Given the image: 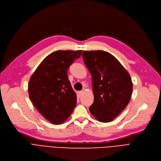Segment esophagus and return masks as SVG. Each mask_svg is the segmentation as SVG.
<instances>
[{"instance_id":"obj_1","label":"esophagus","mask_w":161,"mask_h":161,"mask_svg":"<svg viewBox=\"0 0 161 161\" xmlns=\"http://www.w3.org/2000/svg\"><path fill=\"white\" fill-rule=\"evenodd\" d=\"M83 93H84V91H83V90L79 91V92H78V95H79V97L82 96V94H83Z\"/></svg>"}]
</instances>
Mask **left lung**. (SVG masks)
<instances>
[{
  "label": "left lung",
  "instance_id": "obj_1",
  "mask_svg": "<svg viewBox=\"0 0 161 161\" xmlns=\"http://www.w3.org/2000/svg\"><path fill=\"white\" fill-rule=\"evenodd\" d=\"M82 57L92 79L94 101L90 111L99 122H111L130 100L133 90L130 76L108 52L84 51Z\"/></svg>",
  "mask_w": 161,
  "mask_h": 161
}]
</instances>
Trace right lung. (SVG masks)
Returning a JSON list of instances; mask_svg holds the SVG:
<instances>
[{
	"label": "right lung",
	"mask_w": 161,
	"mask_h": 161,
	"mask_svg": "<svg viewBox=\"0 0 161 161\" xmlns=\"http://www.w3.org/2000/svg\"><path fill=\"white\" fill-rule=\"evenodd\" d=\"M82 50H57L50 53L30 78L28 92L35 108L53 125L62 124L76 105V95L67 70Z\"/></svg>",
	"instance_id": "add662e5"
}]
</instances>
